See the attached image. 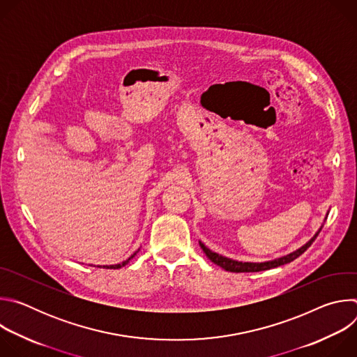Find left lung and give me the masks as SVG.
Listing matches in <instances>:
<instances>
[{"instance_id": "left-lung-1", "label": "left lung", "mask_w": 357, "mask_h": 357, "mask_svg": "<svg viewBox=\"0 0 357 357\" xmlns=\"http://www.w3.org/2000/svg\"><path fill=\"white\" fill-rule=\"evenodd\" d=\"M326 219V218H325ZM324 225L319 227V230L314 234V237L310 238V241L305 243L302 247H299L298 250L287 254V256H282V257H278V259H274V260H270V261H263V263H243V261H237V260H231V259H227L225 256H220V254L209 250L205 244H203L202 241H199V245L200 248L205 251V254L208 256V259L215 263L216 266L225 268L226 271H230V273H259V271H266V270H270V268H275V267H280V266H284V264H288L291 261H294L295 259H298L301 254L303 251H307V248L315 241V238L318 237L319 231L322 230Z\"/></svg>"}]
</instances>
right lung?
I'll use <instances>...</instances> for the list:
<instances>
[{"mask_svg": "<svg viewBox=\"0 0 357 357\" xmlns=\"http://www.w3.org/2000/svg\"><path fill=\"white\" fill-rule=\"evenodd\" d=\"M138 251H139V248H138L134 254H131V256H130L126 261H123V263H120V264H113V266H93V264H90V266H91V267H97V268H110V270H112V268H114V270H116V268H121V267L127 266V264H128V263H130V261L137 256V252H138Z\"/></svg>", "mask_w": 357, "mask_h": 357, "instance_id": "right-lung-1", "label": "right lung"}]
</instances>
